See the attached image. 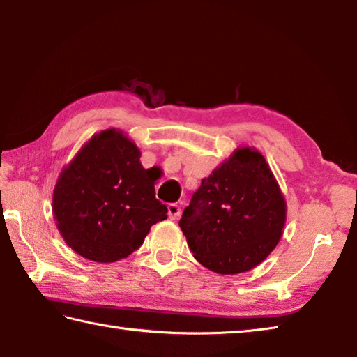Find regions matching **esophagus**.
Wrapping results in <instances>:
<instances>
[{
    "mask_svg": "<svg viewBox=\"0 0 357 357\" xmlns=\"http://www.w3.org/2000/svg\"><path fill=\"white\" fill-rule=\"evenodd\" d=\"M181 210L177 204H169L167 205V216H169L171 220H177L180 218Z\"/></svg>",
    "mask_w": 357,
    "mask_h": 357,
    "instance_id": "1",
    "label": "esophagus"
}]
</instances>
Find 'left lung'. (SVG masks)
<instances>
[{
	"instance_id": "left-lung-1",
	"label": "left lung",
	"mask_w": 357,
	"mask_h": 357,
	"mask_svg": "<svg viewBox=\"0 0 357 357\" xmlns=\"http://www.w3.org/2000/svg\"><path fill=\"white\" fill-rule=\"evenodd\" d=\"M286 200L255 147H239L202 180L178 225L202 266L222 275L247 272L277 247Z\"/></svg>"
}]
</instances>
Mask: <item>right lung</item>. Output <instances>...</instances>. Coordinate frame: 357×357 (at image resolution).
<instances>
[{"label":"right lung","instance_id":"1","mask_svg":"<svg viewBox=\"0 0 357 357\" xmlns=\"http://www.w3.org/2000/svg\"><path fill=\"white\" fill-rule=\"evenodd\" d=\"M141 152L116 129L93 135L63 167L52 194L57 228L74 252L90 261L115 262L141 247L151 227L167 218L155 197L157 174L144 169Z\"/></svg>","mask_w":357,"mask_h":357}]
</instances>
